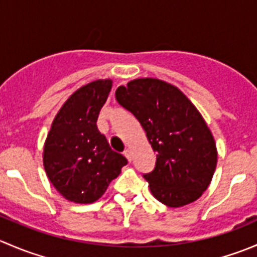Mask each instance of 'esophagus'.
<instances>
[{"label": "esophagus", "instance_id": "1", "mask_svg": "<svg viewBox=\"0 0 257 257\" xmlns=\"http://www.w3.org/2000/svg\"><path fill=\"white\" fill-rule=\"evenodd\" d=\"M124 157L128 159V162H132V152L131 149H125V152H124Z\"/></svg>", "mask_w": 257, "mask_h": 257}]
</instances>
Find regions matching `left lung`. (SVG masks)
<instances>
[{"instance_id":"left-lung-1","label":"left lung","mask_w":257,"mask_h":257,"mask_svg":"<svg viewBox=\"0 0 257 257\" xmlns=\"http://www.w3.org/2000/svg\"><path fill=\"white\" fill-rule=\"evenodd\" d=\"M115 99L138 119L157 153L154 170L144 174L153 196L169 208L198 200L214 175L217 150L195 105L175 85L157 78L120 85Z\"/></svg>"}]
</instances>
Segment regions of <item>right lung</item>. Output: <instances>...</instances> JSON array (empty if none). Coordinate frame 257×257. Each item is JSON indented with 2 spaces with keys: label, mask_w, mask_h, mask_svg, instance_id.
I'll use <instances>...</instances> for the list:
<instances>
[{
  "label": "right lung",
  "mask_w": 257,
  "mask_h": 257,
  "mask_svg": "<svg viewBox=\"0 0 257 257\" xmlns=\"http://www.w3.org/2000/svg\"><path fill=\"white\" fill-rule=\"evenodd\" d=\"M112 83L98 79L77 89L54 116L45 142L46 174L56 190L73 203L97 201L128 163L97 128Z\"/></svg>",
  "instance_id": "obj_1"
}]
</instances>
